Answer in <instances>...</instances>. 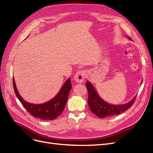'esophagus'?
Masks as SVG:
<instances>
[{"instance_id": "esophagus-1", "label": "esophagus", "mask_w": 153, "mask_h": 153, "mask_svg": "<svg viewBox=\"0 0 153 153\" xmlns=\"http://www.w3.org/2000/svg\"><path fill=\"white\" fill-rule=\"evenodd\" d=\"M86 76V73L85 71L84 70H80L78 71L75 75V80L78 82V83H82L83 81L84 80Z\"/></svg>"}]
</instances>
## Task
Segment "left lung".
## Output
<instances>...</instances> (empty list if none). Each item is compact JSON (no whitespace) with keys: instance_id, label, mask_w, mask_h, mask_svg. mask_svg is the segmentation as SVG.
<instances>
[{"instance_id":"left-lung-1","label":"left lung","mask_w":153,"mask_h":153,"mask_svg":"<svg viewBox=\"0 0 153 153\" xmlns=\"http://www.w3.org/2000/svg\"><path fill=\"white\" fill-rule=\"evenodd\" d=\"M86 87L88 91V105L91 112L100 118L119 115L124 112L133 105L137 97L126 104L112 105L106 103L100 98L89 82H86Z\"/></svg>"}]
</instances>
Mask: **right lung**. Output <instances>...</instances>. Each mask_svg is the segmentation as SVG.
<instances>
[{
	"label": "right lung",
	"mask_w": 153,
	"mask_h": 153,
	"mask_svg": "<svg viewBox=\"0 0 153 153\" xmlns=\"http://www.w3.org/2000/svg\"><path fill=\"white\" fill-rule=\"evenodd\" d=\"M13 84L16 96L27 112L34 117L49 121L56 119L62 113L67 102L69 92L72 87L71 78H69L54 98L43 104L34 105L27 103L23 100L18 93L14 78Z\"/></svg>",
	"instance_id": "1"
}]
</instances>
